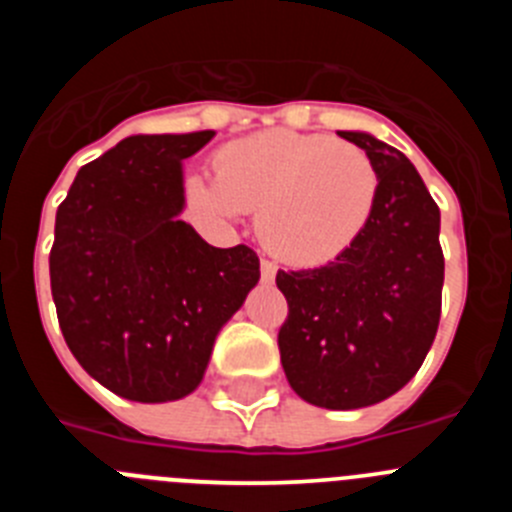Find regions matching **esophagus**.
<instances>
[{"label":"esophagus","mask_w":512,"mask_h":512,"mask_svg":"<svg viewBox=\"0 0 512 512\" xmlns=\"http://www.w3.org/2000/svg\"><path fill=\"white\" fill-rule=\"evenodd\" d=\"M274 277H277V264L269 259H261V282L271 284L274 282Z\"/></svg>","instance_id":"obj_1"}]
</instances>
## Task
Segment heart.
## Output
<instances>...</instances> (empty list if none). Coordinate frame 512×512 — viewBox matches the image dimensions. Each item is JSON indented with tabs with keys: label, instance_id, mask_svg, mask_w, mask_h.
<instances>
[{
	"label": "heart",
	"instance_id": "b5f03b06",
	"mask_svg": "<svg viewBox=\"0 0 512 512\" xmlns=\"http://www.w3.org/2000/svg\"><path fill=\"white\" fill-rule=\"evenodd\" d=\"M192 192L225 220L259 210L256 230L274 256L320 266L364 233L379 176L359 146L330 135L266 130L220 148L215 179L197 176Z\"/></svg>",
	"mask_w": 512,
	"mask_h": 512
}]
</instances>
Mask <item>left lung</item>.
<instances>
[{"mask_svg":"<svg viewBox=\"0 0 512 512\" xmlns=\"http://www.w3.org/2000/svg\"><path fill=\"white\" fill-rule=\"evenodd\" d=\"M379 176L356 243L318 269L277 271L289 315L279 354L292 390L328 410L369 408L402 390L438 330L441 212L408 156L369 133L341 130Z\"/></svg>","mask_w":512,"mask_h":512,"instance_id":"8db88e82","label":"left lung"}]
</instances>
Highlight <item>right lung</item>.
I'll return each mask as SVG.
<instances>
[{"label":"right lung","mask_w":512,"mask_h":512,"mask_svg":"<svg viewBox=\"0 0 512 512\" xmlns=\"http://www.w3.org/2000/svg\"><path fill=\"white\" fill-rule=\"evenodd\" d=\"M212 135L120 140L81 166L56 212L58 325L84 372L125 400L197 390L217 333L261 277L251 248H215L179 220L182 161Z\"/></svg>","instance_id":"1"}]
</instances>
